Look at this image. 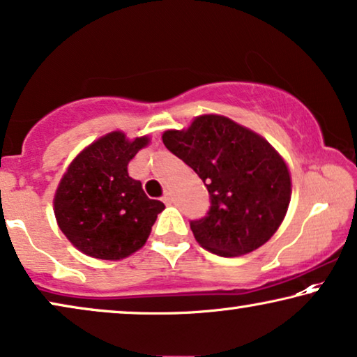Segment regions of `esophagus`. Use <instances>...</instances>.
I'll return each instance as SVG.
<instances>
[{"label":"esophagus","instance_id":"1","mask_svg":"<svg viewBox=\"0 0 357 357\" xmlns=\"http://www.w3.org/2000/svg\"><path fill=\"white\" fill-rule=\"evenodd\" d=\"M163 202H165V204H167V205H169V204H172V202H173L172 192H167V194H165V197H163Z\"/></svg>","mask_w":357,"mask_h":357}]
</instances>
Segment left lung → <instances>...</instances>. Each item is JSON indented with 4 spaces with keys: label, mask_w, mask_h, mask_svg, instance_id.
Returning <instances> with one entry per match:
<instances>
[{
    "label": "left lung",
    "mask_w": 357,
    "mask_h": 357,
    "mask_svg": "<svg viewBox=\"0 0 357 357\" xmlns=\"http://www.w3.org/2000/svg\"><path fill=\"white\" fill-rule=\"evenodd\" d=\"M163 144L207 185L210 212L190 222L204 249L239 257L277 233L291 200V173L277 149L222 114H200L184 129L165 130Z\"/></svg>",
    "instance_id": "left-lung-1"
}]
</instances>
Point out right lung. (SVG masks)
I'll return each mask as SVG.
<instances>
[{
  "mask_svg": "<svg viewBox=\"0 0 357 357\" xmlns=\"http://www.w3.org/2000/svg\"><path fill=\"white\" fill-rule=\"evenodd\" d=\"M150 144L123 130L102 135L76 155L59 179L53 210L74 248L93 259L121 260L144 248L165 205L144 192L128 165Z\"/></svg>",
  "mask_w": 357,
  "mask_h": 357,
  "instance_id": "add662e5",
  "label": "right lung"
}]
</instances>
